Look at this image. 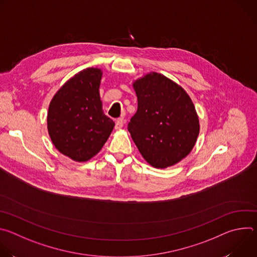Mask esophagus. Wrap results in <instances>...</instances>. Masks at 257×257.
I'll use <instances>...</instances> for the list:
<instances>
[{
	"label": "esophagus",
	"instance_id": "34e87169",
	"mask_svg": "<svg viewBox=\"0 0 257 257\" xmlns=\"http://www.w3.org/2000/svg\"><path fill=\"white\" fill-rule=\"evenodd\" d=\"M123 126H124V120H123L122 118L118 119V120L116 121L115 129H116V130H120V129H122V127H123Z\"/></svg>",
	"mask_w": 257,
	"mask_h": 257
}]
</instances>
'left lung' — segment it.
<instances>
[{
  "mask_svg": "<svg viewBox=\"0 0 257 257\" xmlns=\"http://www.w3.org/2000/svg\"><path fill=\"white\" fill-rule=\"evenodd\" d=\"M137 112L128 131L142 158L157 169L172 167L193 150L199 119L186 90L172 79L150 72L132 83Z\"/></svg>",
  "mask_w": 257,
  "mask_h": 257,
  "instance_id": "obj_1",
  "label": "left lung"
}]
</instances>
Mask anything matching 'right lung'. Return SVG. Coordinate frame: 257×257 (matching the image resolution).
Instances as JSON below:
<instances>
[{"label": "right lung", "instance_id": "1", "mask_svg": "<svg viewBox=\"0 0 257 257\" xmlns=\"http://www.w3.org/2000/svg\"><path fill=\"white\" fill-rule=\"evenodd\" d=\"M101 77L99 68L76 73L60 87L49 105L47 126L53 144L62 155L78 163L96 156L115 127L102 111Z\"/></svg>", "mask_w": 257, "mask_h": 257}]
</instances>
